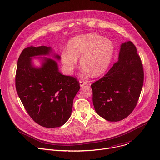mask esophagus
<instances>
[{
    "mask_svg": "<svg viewBox=\"0 0 160 160\" xmlns=\"http://www.w3.org/2000/svg\"><path fill=\"white\" fill-rule=\"evenodd\" d=\"M79 82H80V85L81 87H83L84 85L86 84V82L85 81H83V80H80Z\"/></svg>",
    "mask_w": 160,
    "mask_h": 160,
    "instance_id": "34e87169",
    "label": "esophagus"
}]
</instances>
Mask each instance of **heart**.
I'll list each match as a JSON object with an SVG mask.
<instances>
[{
  "label": "heart",
  "instance_id": "obj_1",
  "mask_svg": "<svg viewBox=\"0 0 160 160\" xmlns=\"http://www.w3.org/2000/svg\"><path fill=\"white\" fill-rule=\"evenodd\" d=\"M114 51V44L109 38L95 33L82 35L70 41L68 49L61 53V61L67 71L72 72L77 66V58H80L83 73L98 77L107 70Z\"/></svg>",
  "mask_w": 160,
  "mask_h": 160
}]
</instances>
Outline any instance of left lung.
<instances>
[{
	"instance_id": "left-lung-1",
	"label": "left lung",
	"mask_w": 160,
	"mask_h": 160,
	"mask_svg": "<svg viewBox=\"0 0 160 160\" xmlns=\"http://www.w3.org/2000/svg\"><path fill=\"white\" fill-rule=\"evenodd\" d=\"M144 82V69L135 45L122 43L118 61L91 85L96 112L109 122L127 118L138 104Z\"/></svg>"
}]
</instances>
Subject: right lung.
<instances>
[{
    "label": "right lung",
    "instance_id": "obj_1",
    "mask_svg": "<svg viewBox=\"0 0 160 160\" xmlns=\"http://www.w3.org/2000/svg\"><path fill=\"white\" fill-rule=\"evenodd\" d=\"M50 47H30L21 52L16 72V89L30 117L38 125L54 128L70 117L75 96L80 88L77 78L62 75L57 62L43 58L42 67L35 68L32 57L49 55ZM59 59L60 56L55 55Z\"/></svg>",
    "mask_w": 160,
    "mask_h": 160
}]
</instances>
